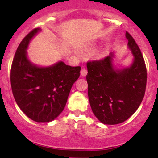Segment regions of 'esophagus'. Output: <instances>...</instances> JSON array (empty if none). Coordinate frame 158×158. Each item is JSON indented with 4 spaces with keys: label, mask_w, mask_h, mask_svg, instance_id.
<instances>
[{
    "label": "esophagus",
    "mask_w": 158,
    "mask_h": 158,
    "mask_svg": "<svg viewBox=\"0 0 158 158\" xmlns=\"http://www.w3.org/2000/svg\"><path fill=\"white\" fill-rule=\"evenodd\" d=\"M87 73H88V71L85 68H82L81 70V77H86Z\"/></svg>",
    "instance_id": "obj_1"
}]
</instances>
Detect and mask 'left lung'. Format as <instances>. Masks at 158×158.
I'll return each instance as SVG.
<instances>
[{
    "mask_svg": "<svg viewBox=\"0 0 158 158\" xmlns=\"http://www.w3.org/2000/svg\"><path fill=\"white\" fill-rule=\"evenodd\" d=\"M126 37L134 56L130 66L117 68L114 52L102 60L87 63L90 105L103 124L116 125L128 119L139 108L146 91L147 73L142 53L128 32Z\"/></svg>",
    "mask_w": 158,
    "mask_h": 158,
    "instance_id": "obj_1",
    "label": "left lung"
}]
</instances>
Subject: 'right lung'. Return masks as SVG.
<instances>
[{
	"instance_id": "obj_1",
	"label": "right lung",
	"mask_w": 158,
	"mask_h": 158,
	"mask_svg": "<svg viewBox=\"0 0 158 158\" xmlns=\"http://www.w3.org/2000/svg\"><path fill=\"white\" fill-rule=\"evenodd\" d=\"M41 31V28L34 29L20 43L12 61L10 81L15 102L23 113L35 122L49 123L64 110L81 68L61 61L48 67L31 62L27 50Z\"/></svg>"
}]
</instances>
